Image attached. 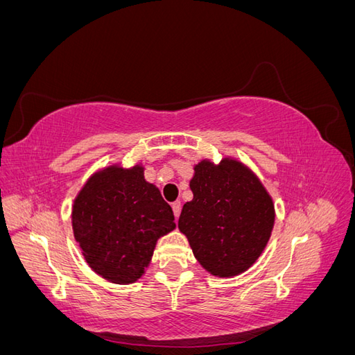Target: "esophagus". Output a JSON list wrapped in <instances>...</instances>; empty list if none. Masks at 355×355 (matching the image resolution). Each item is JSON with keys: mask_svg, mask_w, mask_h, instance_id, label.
I'll use <instances>...</instances> for the list:
<instances>
[{"mask_svg": "<svg viewBox=\"0 0 355 355\" xmlns=\"http://www.w3.org/2000/svg\"><path fill=\"white\" fill-rule=\"evenodd\" d=\"M171 209H173V213H175V216L178 219L179 214H180V201H175L173 204H171Z\"/></svg>", "mask_w": 355, "mask_h": 355, "instance_id": "obj_1", "label": "esophagus"}]
</instances>
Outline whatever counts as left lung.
<instances>
[{
  "mask_svg": "<svg viewBox=\"0 0 355 355\" xmlns=\"http://www.w3.org/2000/svg\"><path fill=\"white\" fill-rule=\"evenodd\" d=\"M189 187L194 198L182 209L178 225L197 261L213 275L241 274L270 240V196L253 173L232 159L218 167L202 161Z\"/></svg>",
  "mask_w": 355,
  "mask_h": 355,
  "instance_id": "1",
  "label": "left lung"
}]
</instances>
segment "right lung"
<instances>
[{
	"label": "right lung",
	"instance_id": "1",
	"mask_svg": "<svg viewBox=\"0 0 355 355\" xmlns=\"http://www.w3.org/2000/svg\"><path fill=\"white\" fill-rule=\"evenodd\" d=\"M175 214L144 170L110 167L81 189L72 210L75 240L94 272L116 284L136 282Z\"/></svg>",
	"mask_w": 355,
	"mask_h": 355
}]
</instances>
